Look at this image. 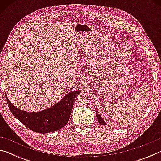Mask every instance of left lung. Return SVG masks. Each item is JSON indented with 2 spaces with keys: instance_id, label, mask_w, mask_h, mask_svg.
<instances>
[{
  "instance_id": "8db88e82",
  "label": "left lung",
  "mask_w": 161,
  "mask_h": 161,
  "mask_svg": "<svg viewBox=\"0 0 161 161\" xmlns=\"http://www.w3.org/2000/svg\"><path fill=\"white\" fill-rule=\"evenodd\" d=\"M96 116H97V118L98 121H99V123L102 124V125H103V126H106V124H106V122H105L104 120H103L102 118V116H101L100 114L98 113V111H96Z\"/></svg>"
}]
</instances>
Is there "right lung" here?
Returning <instances> with one entry per match:
<instances>
[{"instance_id":"right-lung-1","label":"right lung","mask_w":161,"mask_h":161,"mask_svg":"<svg viewBox=\"0 0 161 161\" xmlns=\"http://www.w3.org/2000/svg\"><path fill=\"white\" fill-rule=\"evenodd\" d=\"M80 90L71 92L53 107L37 112H28L16 108L10 102L7 95L5 98L10 111L21 123L39 133L54 132L64 126L69 119L75 98Z\"/></svg>"}]
</instances>
